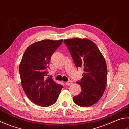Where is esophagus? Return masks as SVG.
I'll return each mask as SVG.
<instances>
[{
    "label": "esophagus",
    "mask_w": 129,
    "mask_h": 129,
    "mask_svg": "<svg viewBox=\"0 0 129 129\" xmlns=\"http://www.w3.org/2000/svg\"><path fill=\"white\" fill-rule=\"evenodd\" d=\"M72 83H73V82L71 80H69L65 82V85H66L67 86H70V85H71Z\"/></svg>",
    "instance_id": "obj_1"
}]
</instances>
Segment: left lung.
I'll list each match as a JSON object with an SVG mask.
<instances>
[{
	"label": "left lung",
	"mask_w": 129,
	"mask_h": 129,
	"mask_svg": "<svg viewBox=\"0 0 129 129\" xmlns=\"http://www.w3.org/2000/svg\"><path fill=\"white\" fill-rule=\"evenodd\" d=\"M77 68L83 69L84 73L77 83L82 91L73 97L77 105L88 107L102 98L107 82V67L105 58L97 46L87 38L64 39Z\"/></svg>",
	"instance_id": "1"
}]
</instances>
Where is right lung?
<instances>
[{
    "label": "right lung",
    "mask_w": 129,
    "mask_h": 129,
    "mask_svg": "<svg viewBox=\"0 0 129 129\" xmlns=\"http://www.w3.org/2000/svg\"><path fill=\"white\" fill-rule=\"evenodd\" d=\"M62 41L44 39L33 43L25 51L20 62L23 90L28 98L39 106L47 107L55 103L62 88L51 78H46L51 57Z\"/></svg>",
    "instance_id": "1"
}]
</instances>
